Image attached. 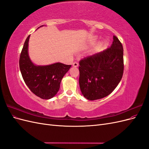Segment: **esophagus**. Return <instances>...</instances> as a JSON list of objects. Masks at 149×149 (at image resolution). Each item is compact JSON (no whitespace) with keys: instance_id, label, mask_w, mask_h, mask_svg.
<instances>
[{"instance_id":"esophagus-1","label":"esophagus","mask_w":149,"mask_h":149,"mask_svg":"<svg viewBox=\"0 0 149 149\" xmlns=\"http://www.w3.org/2000/svg\"><path fill=\"white\" fill-rule=\"evenodd\" d=\"M78 65H79L78 62H77V61H74V62H73V66H74V67H77V66H78Z\"/></svg>"}]
</instances>
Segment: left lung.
<instances>
[{
  "label": "left lung",
  "instance_id": "1",
  "mask_svg": "<svg viewBox=\"0 0 149 149\" xmlns=\"http://www.w3.org/2000/svg\"><path fill=\"white\" fill-rule=\"evenodd\" d=\"M124 67L123 45L114 35L110 47L79 61V83L83 96L92 101L109 95L123 78Z\"/></svg>",
  "mask_w": 149,
  "mask_h": 149
}]
</instances>
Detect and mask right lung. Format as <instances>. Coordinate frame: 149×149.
Masks as SVG:
<instances>
[{"label":"right lung","instance_id":"right-lung-1","mask_svg":"<svg viewBox=\"0 0 149 149\" xmlns=\"http://www.w3.org/2000/svg\"><path fill=\"white\" fill-rule=\"evenodd\" d=\"M29 38L30 35L25 40L20 56L19 66L22 78L36 96L43 100H49L59 91L61 79L71 65L61 63L48 66L35 65L30 61L28 54Z\"/></svg>","mask_w":149,"mask_h":149}]
</instances>
